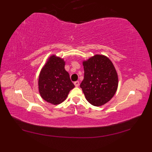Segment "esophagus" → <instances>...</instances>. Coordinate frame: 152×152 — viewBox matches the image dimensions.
<instances>
[{
    "label": "esophagus",
    "instance_id": "1",
    "mask_svg": "<svg viewBox=\"0 0 152 152\" xmlns=\"http://www.w3.org/2000/svg\"><path fill=\"white\" fill-rule=\"evenodd\" d=\"M74 84H75V87H79V81H75L74 82Z\"/></svg>",
    "mask_w": 152,
    "mask_h": 152
}]
</instances>
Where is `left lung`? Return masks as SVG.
Wrapping results in <instances>:
<instances>
[{
    "label": "left lung",
    "instance_id": "left-lung-1",
    "mask_svg": "<svg viewBox=\"0 0 152 152\" xmlns=\"http://www.w3.org/2000/svg\"><path fill=\"white\" fill-rule=\"evenodd\" d=\"M84 77L80 87L89 103L96 107L108 102L118 87V75L107 56L96 54L83 61Z\"/></svg>",
    "mask_w": 152,
    "mask_h": 152
}]
</instances>
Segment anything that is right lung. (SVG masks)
Wrapping results in <instances>:
<instances>
[{
    "mask_svg": "<svg viewBox=\"0 0 152 152\" xmlns=\"http://www.w3.org/2000/svg\"><path fill=\"white\" fill-rule=\"evenodd\" d=\"M63 59L53 55L48 59L40 71L39 78V91L45 101L58 104L65 101L74 84L65 69Z\"/></svg>",
    "mask_w": 152,
    "mask_h": 152,
    "instance_id": "1",
    "label": "right lung"
}]
</instances>
